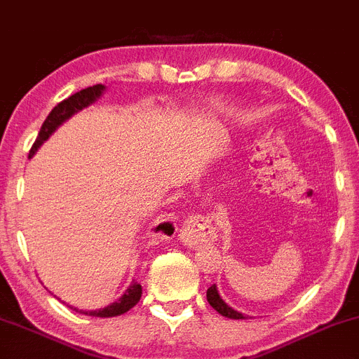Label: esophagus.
<instances>
[{
	"instance_id": "esophagus-1",
	"label": "esophagus",
	"mask_w": 359,
	"mask_h": 359,
	"mask_svg": "<svg viewBox=\"0 0 359 359\" xmlns=\"http://www.w3.org/2000/svg\"><path fill=\"white\" fill-rule=\"evenodd\" d=\"M164 224H165V226H169V228H172V223H171V221H169V219H168V221H165V223H164Z\"/></svg>"
}]
</instances>
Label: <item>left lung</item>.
<instances>
[{"instance_id":"left-lung-1","label":"left lung","mask_w":359,"mask_h":359,"mask_svg":"<svg viewBox=\"0 0 359 359\" xmlns=\"http://www.w3.org/2000/svg\"><path fill=\"white\" fill-rule=\"evenodd\" d=\"M207 301H209V304L212 306V308L216 309L219 315H223L226 318H233V320H245V316H243L242 313L231 309L230 306H228L226 302L221 299L219 292H217V289H216V283H214V285H210L209 289H207Z\"/></svg>"}]
</instances>
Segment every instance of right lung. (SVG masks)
<instances>
[{
	"mask_svg": "<svg viewBox=\"0 0 359 359\" xmlns=\"http://www.w3.org/2000/svg\"><path fill=\"white\" fill-rule=\"evenodd\" d=\"M103 90H105V86H102V84H95V86H90L86 88V90L77 91V93L70 95L69 98L62 100V102L51 110L50 116H48L46 121L43 123L41 131H39L34 145L31 147L29 157H32V155L36 154V150H38L39 147L50 138L51 133L64 123V121H67L72 114H76L77 110H83L84 107H88L90 103H93L95 100L100 98V95L103 93ZM140 297H142V285H140L138 282H133L119 301L112 302L110 306H107V308L103 309H98V311H79V313H84V315H90V316H100V318L119 316V315H124V313H128L133 306H136V302L140 301Z\"/></svg>",
	"mask_w": 359,
	"mask_h": 359,
	"instance_id": "add662e5",
	"label": "right lung"
}]
</instances>
